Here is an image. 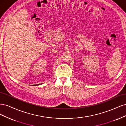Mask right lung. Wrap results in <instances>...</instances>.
Instances as JSON below:
<instances>
[{"mask_svg": "<svg viewBox=\"0 0 126 126\" xmlns=\"http://www.w3.org/2000/svg\"><path fill=\"white\" fill-rule=\"evenodd\" d=\"M39 84H36V85H39Z\"/></svg>", "mask_w": 126, "mask_h": 126, "instance_id": "1", "label": "right lung"}]
</instances>
